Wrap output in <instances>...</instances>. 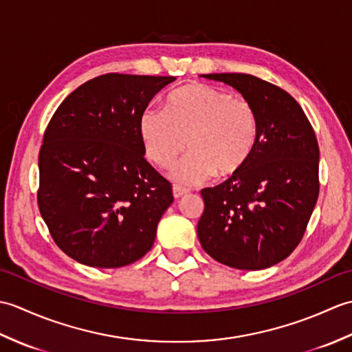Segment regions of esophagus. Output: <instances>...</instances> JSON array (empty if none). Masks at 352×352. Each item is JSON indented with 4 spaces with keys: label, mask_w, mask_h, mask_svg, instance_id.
Wrapping results in <instances>:
<instances>
[{
    "label": "esophagus",
    "mask_w": 352,
    "mask_h": 352,
    "mask_svg": "<svg viewBox=\"0 0 352 352\" xmlns=\"http://www.w3.org/2000/svg\"><path fill=\"white\" fill-rule=\"evenodd\" d=\"M172 193H174V198L178 199V198H182L183 195H186V193H188V189H183V188H180V186H174V189H172Z\"/></svg>",
    "instance_id": "34e87169"
}]
</instances>
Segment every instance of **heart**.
Here are the masks:
<instances>
[{
  "mask_svg": "<svg viewBox=\"0 0 352 352\" xmlns=\"http://www.w3.org/2000/svg\"><path fill=\"white\" fill-rule=\"evenodd\" d=\"M138 130L146 159L160 169H169L188 142L190 153L172 170V178L190 186L241 172L256 151L260 118L243 96L193 83L172 92L164 110L142 111Z\"/></svg>",
  "mask_w": 352,
  "mask_h": 352,
  "instance_id": "b5f03b06",
  "label": "heart"
}]
</instances>
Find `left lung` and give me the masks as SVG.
<instances>
[{
  "label": "left lung",
  "instance_id": "obj_1",
  "mask_svg": "<svg viewBox=\"0 0 352 352\" xmlns=\"http://www.w3.org/2000/svg\"><path fill=\"white\" fill-rule=\"evenodd\" d=\"M233 86L258 111L260 138L250 162L201 190L198 239L222 265L258 271L300 245L319 195V145L300 104L250 74H206Z\"/></svg>",
  "mask_w": 352,
  "mask_h": 352
}]
</instances>
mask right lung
I'll use <instances>...</instances> for the list:
<instances>
[{"mask_svg": "<svg viewBox=\"0 0 352 352\" xmlns=\"http://www.w3.org/2000/svg\"><path fill=\"white\" fill-rule=\"evenodd\" d=\"M175 77L104 74L52 115L39 151L37 206L66 256L94 267L144 257L172 204V186L145 160L138 122Z\"/></svg>", "mask_w": 352, "mask_h": 352, "instance_id": "1", "label": "right lung"}]
</instances>
